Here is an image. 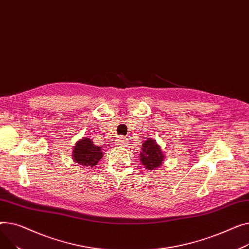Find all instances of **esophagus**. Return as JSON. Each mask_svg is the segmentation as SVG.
Masks as SVG:
<instances>
[{
    "instance_id": "1",
    "label": "esophagus",
    "mask_w": 249,
    "mask_h": 249,
    "mask_svg": "<svg viewBox=\"0 0 249 249\" xmlns=\"http://www.w3.org/2000/svg\"><path fill=\"white\" fill-rule=\"evenodd\" d=\"M124 142H125V139L124 138H120L118 140V144H120V145H124Z\"/></svg>"
}]
</instances>
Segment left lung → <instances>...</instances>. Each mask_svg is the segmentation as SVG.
Instances as JSON below:
<instances>
[{
    "label": "left lung",
    "mask_w": 249,
    "mask_h": 249,
    "mask_svg": "<svg viewBox=\"0 0 249 249\" xmlns=\"http://www.w3.org/2000/svg\"><path fill=\"white\" fill-rule=\"evenodd\" d=\"M141 150L140 160L145 169L156 170L163 164L165 156L156 140L148 139L147 141H144Z\"/></svg>",
    "instance_id": "left-lung-1"
}]
</instances>
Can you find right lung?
<instances>
[{"label": "right lung", "instance_id": "1", "mask_svg": "<svg viewBox=\"0 0 249 249\" xmlns=\"http://www.w3.org/2000/svg\"><path fill=\"white\" fill-rule=\"evenodd\" d=\"M102 156V149L94 145L92 140L86 137L77 141L72 153L73 160L86 169L94 168Z\"/></svg>", "mask_w": 249, "mask_h": 249}]
</instances>
